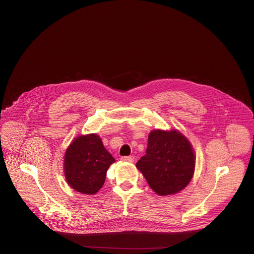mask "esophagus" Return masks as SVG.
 Instances as JSON below:
<instances>
[{
  "instance_id": "1",
  "label": "esophagus",
  "mask_w": 254,
  "mask_h": 254,
  "mask_svg": "<svg viewBox=\"0 0 254 254\" xmlns=\"http://www.w3.org/2000/svg\"><path fill=\"white\" fill-rule=\"evenodd\" d=\"M121 159H122V161L129 162V163H132L134 161V157H132V156H125V157H122Z\"/></svg>"
}]
</instances>
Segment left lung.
<instances>
[{"instance_id": "obj_1", "label": "left lung", "mask_w": 254, "mask_h": 254, "mask_svg": "<svg viewBox=\"0 0 254 254\" xmlns=\"http://www.w3.org/2000/svg\"><path fill=\"white\" fill-rule=\"evenodd\" d=\"M136 168L158 195H172L190 183L195 154L190 140L179 130L155 129L148 135L146 154Z\"/></svg>"}]
</instances>
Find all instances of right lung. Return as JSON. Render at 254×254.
Instances as JSON below:
<instances>
[{
    "label": "right lung",
    "instance_id": "right-lung-1",
    "mask_svg": "<svg viewBox=\"0 0 254 254\" xmlns=\"http://www.w3.org/2000/svg\"><path fill=\"white\" fill-rule=\"evenodd\" d=\"M116 162L96 133L79 135L68 145L64 158V173L75 191L92 195L105 183L109 167Z\"/></svg>",
    "mask_w": 254,
    "mask_h": 254
}]
</instances>
